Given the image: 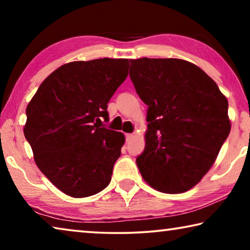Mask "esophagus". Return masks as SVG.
<instances>
[{
	"instance_id": "obj_1",
	"label": "esophagus",
	"mask_w": 250,
	"mask_h": 250,
	"mask_svg": "<svg viewBox=\"0 0 250 250\" xmlns=\"http://www.w3.org/2000/svg\"><path fill=\"white\" fill-rule=\"evenodd\" d=\"M133 138V134L132 133H125V139H126V141H129V140H131V139Z\"/></svg>"
}]
</instances>
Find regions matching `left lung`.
<instances>
[{
  "instance_id": "8db88e82",
  "label": "left lung",
  "mask_w": 250,
  "mask_h": 250,
  "mask_svg": "<svg viewBox=\"0 0 250 250\" xmlns=\"http://www.w3.org/2000/svg\"><path fill=\"white\" fill-rule=\"evenodd\" d=\"M130 78L147 105L143 179L160 192L188 191L215 162L229 134L228 101L200 67L183 59L130 61Z\"/></svg>"
}]
</instances>
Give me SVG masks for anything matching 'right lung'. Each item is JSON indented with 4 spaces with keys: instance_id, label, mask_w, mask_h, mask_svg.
I'll return each instance as SVG.
<instances>
[{
    "instance_id": "obj_1",
    "label": "right lung",
    "mask_w": 250,
    "mask_h": 250,
    "mask_svg": "<svg viewBox=\"0 0 250 250\" xmlns=\"http://www.w3.org/2000/svg\"><path fill=\"white\" fill-rule=\"evenodd\" d=\"M128 67V59L68 62L41 83L27 105L24 135L35 162L67 195H95L111 181L125 135L104 122Z\"/></svg>"
}]
</instances>
